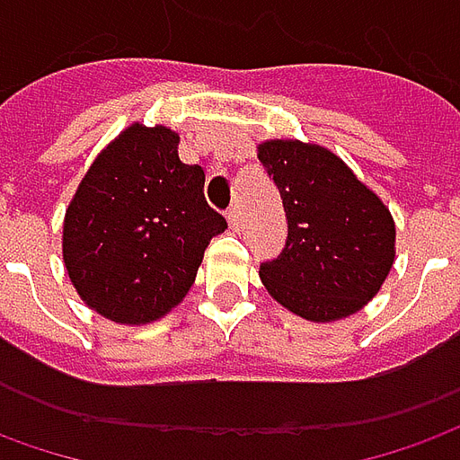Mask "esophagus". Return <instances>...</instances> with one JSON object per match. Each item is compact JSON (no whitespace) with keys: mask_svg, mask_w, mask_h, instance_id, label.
<instances>
[{"mask_svg":"<svg viewBox=\"0 0 460 460\" xmlns=\"http://www.w3.org/2000/svg\"><path fill=\"white\" fill-rule=\"evenodd\" d=\"M226 218H229L231 229L239 231V226H242V217H239V208H236V206H231L229 211H226Z\"/></svg>","mask_w":460,"mask_h":460,"instance_id":"esophagus-1","label":"esophagus"}]
</instances>
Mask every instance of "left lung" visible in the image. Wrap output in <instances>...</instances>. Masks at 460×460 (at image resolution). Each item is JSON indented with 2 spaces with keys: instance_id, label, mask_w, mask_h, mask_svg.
Wrapping results in <instances>:
<instances>
[{
  "instance_id": "left-lung-1",
  "label": "left lung",
  "mask_w": 460,
  "mask_h": 460,
  "mask_svg": "<svg viewBox=\"0 0 460 460\" xmlns=\"http://www.w3.org/2000/svg\"><path fill=\"white\" fill-rule=\"evenodd\" d=\"M259 161L282 196L287 242L261 261L270 295L312 322L367 305L395 259V224L383 201L335 153L296 140H267Z\"/></svg>"
}]
</instances>
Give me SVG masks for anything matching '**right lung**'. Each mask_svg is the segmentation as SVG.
<instances>
[{"mask_svg":"<svg viewBox=\"0 0 460 460\" xmlns=\"http://www.w3.org/2000/svg\"><path fill=\"white\" fill-rule=\"evenodd\" d=\"M201 165L178 158L164 125H130L95 158L65 214L62 256L77 295L102 317L146 324L186 296L226 218Z\"/></svg>","mask_w":460,"mask_h":460,"instance_id":"1","label":"right lung"}]
</instances>
